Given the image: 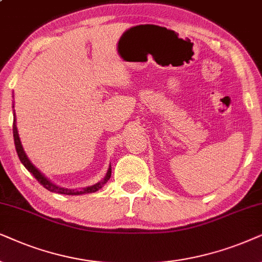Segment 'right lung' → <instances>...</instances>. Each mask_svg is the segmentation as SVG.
<instances>
[{"instance_id": "obj_1", "label": "right lung", "mask_w": 262, "mask_h": 262, "mask_svg": "<svg viewBox=\"0 0 262 262\" xmlns=\"http://www.w3.org/2000/svg\"><path fill=\"white\" fill-rule=\"evenodd\" d=\"M14 107V105H13ZM13 137H14V144H15V149H16V153L17 156H19V159L20 162L24 164V166L26 167L29 171L32 173V175L36 177L38 182H39L41 186L44 188H47L48 190L52 191V193H58V194H66V195H82V194H89V193H95V191L99 190L100 188H102L104 184H105L107 181H109L110 176H111V165H109V169H107V171L105 173V176H104V179L100 181V182L93 184V186H90V187H85V188H81V189H67V188H63V187H60L57 186V184L52 183L50 180L48 179V177H45L43 173H41L39 170L37 169L36 166L33 165L32 163H31V160L27 158L25 151H24V147L21 145V141H20V138H19V133H17V128H16V118H15V113H14V122H13Z\"/></svg>"}]
</instances>
